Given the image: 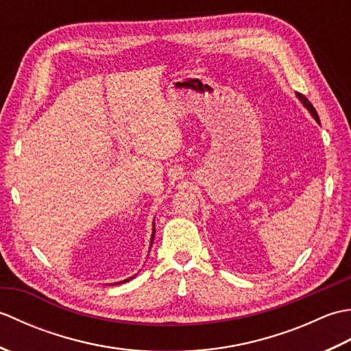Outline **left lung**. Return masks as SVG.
I'll return each instance as SVG.
<instances>
[{"mask_svg":"<svg viewBox=\"0 0 351 351\" xmlns=\"http://www.w3.org/2000/svg\"><path fill=\"white\" fill-rule=\"evenodd\" d=\"M297 98H299L300 101H302V104L304 107H306L308 110H309V113L312 114V117L315 119V121L319 123V117H318V114H317V111H315V108H314V106H312V104L308 101V98H304V96L302 95V93H297Z\"/></svg>","mask_w":351,"mask_h":351,"instance_id":"8db88e82","label":"left lung"}]
</instances>
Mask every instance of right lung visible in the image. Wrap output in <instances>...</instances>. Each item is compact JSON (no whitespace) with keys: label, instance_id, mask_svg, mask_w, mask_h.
I'll use <instances>...</instances> for the list:
<instances>
[{"label":"right lung","instance_id":"add662e5","mask_svg":"<svg viewBox=\"0 0 351 351\" xmlns=\"http://www.w3.org/2000/svg\"><path fill=\"white\" fill-rule=\"evenodd\" d=\"M154 237H155V225H154V230H152V238H151V245H152V243H154ZM134 278V276H132ZM132 278H130V279H125V280H122V282H116L114 285H117V283H125V282H130Z\"/></svg>","mask_w":351,"mask_h":351}]
</instances>
